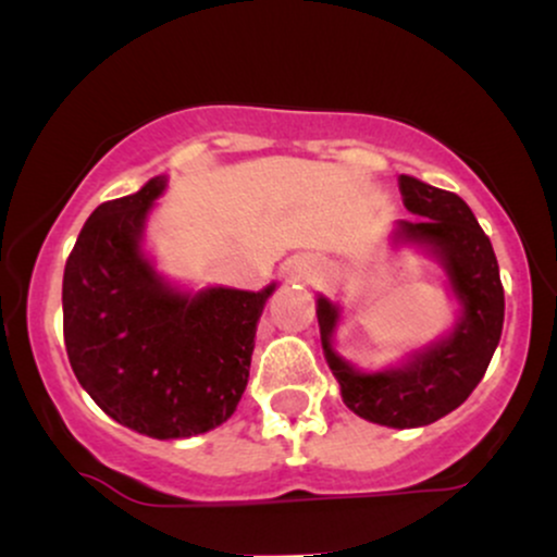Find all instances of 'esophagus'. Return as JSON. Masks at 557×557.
<instances>
[{
  "label": "esophagus",
  "instance_id": "obj_1",
  "mask_svg": "<svg viewBox=\"0 0 557 557\" xmlns=\"http://www.w3.org/2000/svg\"><path fill=\"white\" fill-rule=\"evenodd\" d=\"M287 272L298 280H314L319 274V267H317V261H311L306 257H296V259H290V264H287Z\"/></svg>",
  "mask_w": 557,
  "mask_h": 557
}]
</instances>
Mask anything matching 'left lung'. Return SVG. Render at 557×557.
<instances>
[{
    "mask_svg": "<svg viewBox=\"0 0 557 557\" xmlns=\"http://www.w3.org/2000/svg\"><path fill=\"white\" fill-rule=\"evenodd\" d=\"M400 194L408 212L424 220L395 222L389 246L417 248L437 261L458 306L456 322L393 367L367 372L335 348L343 306L319 293L317 319L345 406L372 424L413 430L456 411L482 382L503 335L505 296L492 243L461 196L411 175H400Z\"/></svg>",
    "mask_w": 557,
    "mask_h": 557,
    "instance_id": "left-lung-1",
    "label": "left lung"
}]
</instances>
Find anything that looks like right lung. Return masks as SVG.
<instances>
[{"mask_svg":"<svg viewBox=\"0 0 557 557\" xmlns=\"http://www.w3.org/2000/svg\"><path fill=\"white\" fill-rule=\"evenodd\" d=\"M168 175L99 203L62 277L70 367L96 406L127 430L185 440L225 424L248 385L261 290L185 287L157 270L146 225Z\"/></svg>","mask_w":557,"mask_h":557,"instance_id":"add662e5","label":"right lung"}]
</instances>
